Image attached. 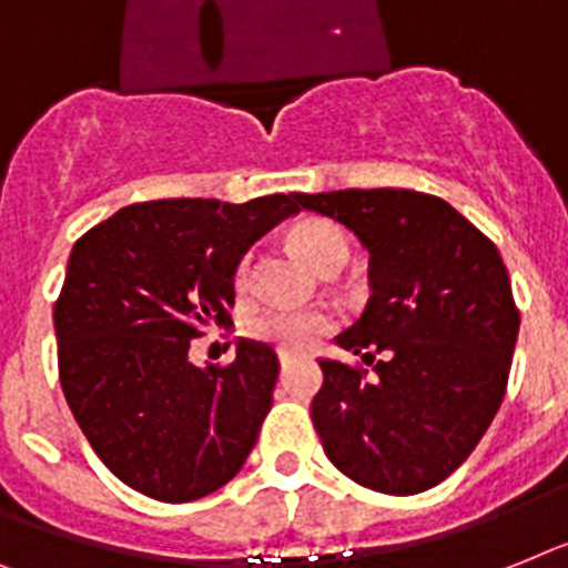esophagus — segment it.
Wrapping results in <instances>:
<instances>
[{"instance_id": "esophagus-1", "label": "esophagus", "mask_w": 568, "mask_h": 568, "mask_svg": "<svg viewBox=\"0 0 568 568\" xmlns=\"http://www.w3.org/2000/svg\"><path fill=\"white\" fill-rule=\"evenodd\" d=\"M303 352H292V349H280V364L283 366H292V364H297V361H303Z\"/></svg>"}]
</instances>
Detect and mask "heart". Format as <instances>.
<instances>
[{
	"mask_svg": "<svg viewBox=\"0 0 568 568\" xmlns=\"http://www.w3.org/2000/svg\"><path fill=\"white\" fill-rule=\"evenodd\" d=\"M292 245L297 247V254L312 265L314 271L326 268H343L349 260V240L346 233L326 219H308L300 222L292 231ZM247 260H242L240 271H236V283H247ZM328 328V317L321 312H306V308H265V312L254 314L247 321V332L260 341L276 343L285 349H297L306 346L314 337L323 335Z\"/></svg>",
	"mask_w": 568,
	"mask_h": 568,
	"instance_id": "obj_1",
	"label": "heart"
}]
</instances>
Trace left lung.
Wrapping results in <instances>:
<instances>
[{
	"label": "left lung",
	"mask_w": 568,
	"mask_h": 568,
	"mask_svg": "<svg viewBox=\"0 0 568 568\" xmlns=\"http://www.w3.org/2000/svg\"><path fill=\"white\" fill-rule=\"evenodd\" d=\"M369 251L373 297L335 337L373 366L321 357L312 422L328 462L364 488L409 497L474 454L503 404L519 314L494 242L416 190L294 193Z\"/></svg>",
	"instance_id": "1"
}]
</instances>
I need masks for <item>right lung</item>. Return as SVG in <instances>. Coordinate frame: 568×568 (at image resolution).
Masks as SVG:
<instances>
[{
    "instance_id": "1",
    "label": "right lung",
    "mask_w": 568,
    "mask_h": 568,
    "mask_svg": "<svg viewBox=\"0 0 568 568\" xmlns=\"http://www.w3.org/2000/svg\"><path fill=\"white\" fill-rule=\"evenodd\" d=\"M294 213V193L161 199L71 247L54 306L60 384L94 454L130 488L190 503L245 465L274 404L276 352L240 337L233 364L195 366L190 341L231 323L242 256Z\"/></svg>"
}]
</instances>
